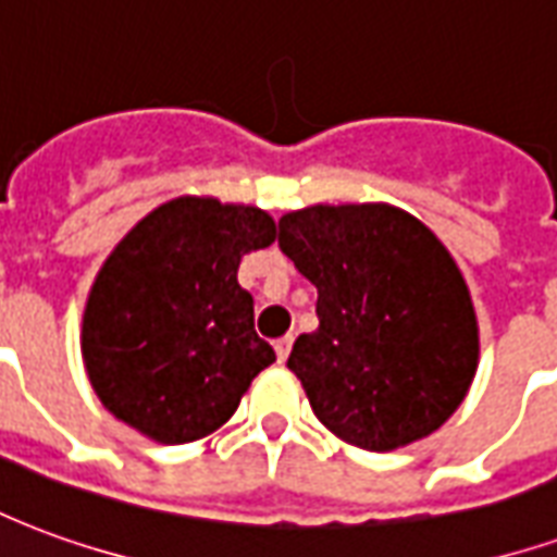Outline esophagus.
<instances>
[{
  "label": "esophagus",
  "instance_id": "esophagus-1",
  "mask_svg": "<svg viewBox=\"0 0 557 557\" xmlns=\"http://www.w3.org/2000/svg\"><path fill=\"white\" fill-rule=\"evenodd\" d=\"M274 351H277L280 361H286V358H289V351H292V334H286V337H280L277 343H274Z\"/></svg>",
  "mask_w": 557,
  "mask_h": 557
}]
</instances>
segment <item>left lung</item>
Returning a JSON list of instances; mask_svg holds the SVG:
<instances>
[{"label": "left lung", "mask_w": 557, "mask_h": 557, "mask_svg": "<svg viewBox=\"0 0 557 557\" xmlns=\"http://www.w3.org/2000/svg\"><path fill=\"white\" fill-rule=\"evenodd\" d=\"M280 250L319 292V327L286 367L343 442L387 454L426 438L478 373V315L454 256L385 202L280 218Z\"/></svg>", "instance_id": "8db88e82"}]
</instances>
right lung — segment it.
<instances>
[{
	"label": "right lung",
	"mask_w": 557,
	"mask_h": 557,
	"mask_svg": "<svg viewBox=\"0 0 557 557\" xmlns=\"http://www.w3.org/2000/svg\"><path fill=\"white\" fill-rule=\"evenodd\" d=\"M277 238L262 208L178 196L127 232L95 277L79 349L95 394L160 444L196 442L235 414L274 349L256 334L242 256Z\"/></svg>",
	"instance_id": "1"
}]
</instances>
